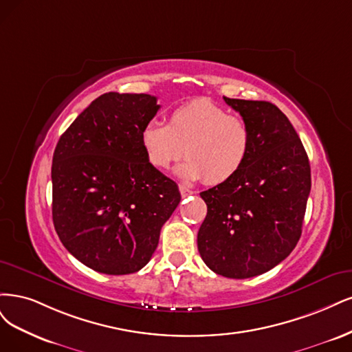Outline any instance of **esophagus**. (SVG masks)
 <instances>
[{
    "instance_id": "34e87169",
    "label": "esophagus",
    "mask_w": 352,
    "mask_h": 352,
    "mask_svg": "<svg viewBox=\"0 0 352 352\" xmlns=\"http://www.w3.org/2000/svg\"><path fill=\"white\" fill-rule=\"evenodd\" d=\"M178 188H179V192H181V196H183V197H187V196L195 195V191L190 190V188H188V187H186V186H179Z\"/></svg>"
}]
</instances>
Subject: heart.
Instances as JSON below:
<instances>
[{
  "instance_id": "heart-1",
  "label": "heart",
  "mask_w": 352,
  "mask_h": 352,
  "mask_svg": "<svg viewBox=\"0 0 352 352\" xmlns=\"http://www.w3.org/2000/svg\"><path fill=\"white\" fill-rule=\"evenodd\" d=\"M140 146L146 161L161 171L171 168L186 147L187 160L177 174L218 186L234 178L248 161L253 133L243 117L200 98L173 109L168 124L155 120L144 124Z\"/></svg>"
}]
</instances>
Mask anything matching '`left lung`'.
<instances>
[{
  "mask_svg": "<svg viewBox=\"0 0 352 352\" xmlns=\"http://www.w3.org/2000/svg\"><path fill=\"white\" fill-rule=\"evenodd\" d=\"M223 100L250 124L253 146L234 178L200 196L208 214L199 253L214 274L262 275L297 245L311 188L309 156L287 116L266 100Z\"/></svg>",
  "mask_w": 352,
  "mask_h": 352,
  "instance_id": "left-lung-1",
  "label": "left lung"
}]
</instances>
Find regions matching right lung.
<instances>
[{
    "instance_id": "1",
    "label": "right lung",
    "mask_w": 352,
    "mask_h": 352,
    "mask_svg": "<svg viewBox=\"0 0 352 352\" xmlns=\"http://www.w3.org/2000/svg\"><path fill=\"white\" fill-rule=\"evenodd\" d=\"M161 105L146 94L96 98L56 143L52 221L78 262L100 274L129 275L147 265L181 195L140 146Z\"/></svg>"
}]
</instances>
